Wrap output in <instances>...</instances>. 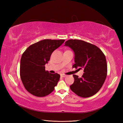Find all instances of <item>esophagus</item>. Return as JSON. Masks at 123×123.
I'll return each mask as SVG.
<instances>
[{
	"label": "esophagus",
	"mask_w": 123,
	"mask_h": 123,
	"mask_svg": "<svg viewBox=\"0 0 123 123\" xmlns=\"http://www.w3.org/2000/svg\"><path fill=\"white\" fill-rule=\"evenodd\" d=\"M61 77H63V78H64V77L67 76V75H65V74H61Z\"/></svg>",
	"instance_id": "34e87169"
}]
</instances>
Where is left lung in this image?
Returning a JSON list of instances; mask_svg holds the SVG:
<instances>
[{
	"mask_svg": "<svg viewBox=\"0 0 123 123\" xmlns=\"http://www.w3.org/2000/svg\"><path fill=\"white\" fill-rule=\"evenodd\" d=\"M65 46L74 52L75 64L73 68L84 69L81 78L73 75L74 82L70 88L78 96H93L103 86L106 78L107 68L105 56L96 45L79 39H69Z\"/></svg>",
	"mask_w": 123,
	"mask_h": 123,
	"instance_id": "8db88e82",
	"label": "left lung"
}]
</instances>
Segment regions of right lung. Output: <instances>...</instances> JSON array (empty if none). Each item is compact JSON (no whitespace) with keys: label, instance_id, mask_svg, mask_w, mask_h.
Returning a JSON list of instances; mask_svg holds the SVG:
<instances>
[{"label":"right lung","instance_id":"right-lung-1","mask_svg":"<svg viewBox=\"0 0 123 123\" xmlns=\"http://www.w3.org/2000/svg\"><path fill=\"white\" fill-rule=\"evenodd\" d=\"M64 41V39L42 40L30 45L22 54L20 78L25 88L31 94L43 97L54 90L60 75L45 71L44 66L48 63L52 53Z\"/></svg>","mask_w":123,"mask_h":123}]
</instances>
